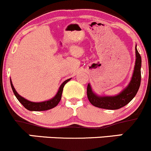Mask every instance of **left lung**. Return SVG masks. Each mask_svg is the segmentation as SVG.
<instances>
[{
	"label": "left lung",
	"mask_w": 151,
	"mask_h": 151,
	"mask_svg": "<svg viewBox=\"0 0 151 151\" xmlns=\"http://www.w3.org/2000/svg\"><path fill=\"white\" fill-rule=\"evenodd\" d=\"M135 50L136 62L132 78L128 86L119 95L111 97H98L92 92L90 85L89 83L88 84L86 89L87 98L91 104H92L94 106L105 109H118L127 105L137 95L141 83L142 59L137 47H135Z\"/></svg>",
	"instance_id": "left-lung-1"
}]
</instances>
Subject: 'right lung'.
<instances>
[{
    "mask_svg": "<svg viewBox=\"0 0 151 151\" xmlns=\"http://www.w3.org/2000/svg\"><path fill=\"white\" fill-rule=\"evenodd\" d=\"M70 80V78L68 79V80H66L65 81H64L63 83H62V85H61L60 87H59L57 94L55 95L54 98L49 100V101H44V102H40V103L31 102V101L23 98V97H21L20 95H18V93L16 92L15 89L14 88V86H13L11 80H10V82H11V86H12V89L13 90V92H14V95L16 96L17 99L20 102V104H21L25 109L29 110V111H45V110L50 109L54 108L55 106H56L58 105V104H59V101H60L61 98H62V91H63L64 86H65V85Z\"/></svg>",
    "mask_w": 151,
    "mask_h": 151,
    "instance_id": "add662e5",
    "label": "right lung"
}]
</instances>
